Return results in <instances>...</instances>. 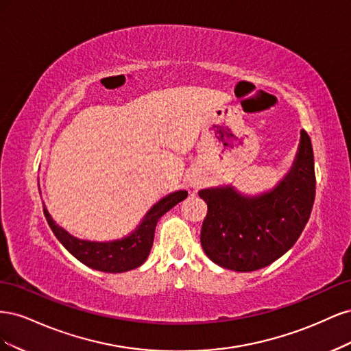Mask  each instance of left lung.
<instances>
[{
  "label": "left lung",
  "mask_w": 351,
  "mask_h": 351,
  "mask_svg": "<svg viewBox=\"0 0 351 351\" xmlns=\"http://www.w3.org/2000/svg\"><path fill=\"white\" fill-rule=\"evenodd\" d=\"M316 177L311 137L302 130L290 174L274 192L243 197L231 187L200 190L208 215L200 231L206 256L222 268L250 272L289 250L309 221Z\"/></svg>",
  "instance_id": "left-lung-1"
}]
</instances>
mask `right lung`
Wrapping results in <instances>:
<instances>
[{"instance_id":"right-lung-1","label":"right lung","mask_w":351,"mask_h":351,"mask_svg":"<svg viewBox=\"0 0 351 351\" xmlns=\"http://www.w3.org/2000/svg\"><path fill=\"white\" fill-rule=\"evenodd\" d=\"M186 197V190L168 195L147 212L139 230L134 231L130 237L108 243L84 241L73 237L52 221L45 206L44 214L52 232H54L60 243L82 263L102 272H125L141 267L146 258L149 256L158 219Z\"/></svg>"}]
</instances>
